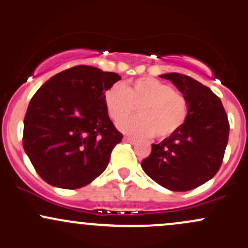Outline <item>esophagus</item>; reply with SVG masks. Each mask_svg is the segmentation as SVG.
<instances>
[{
	"mask_svg": "<svg viewBox=\"0 0 248 248\" xmlns=\"http://www.w3.org/2000/svg\"><path fill=\"white\" fill-rule=\"evenodd\" d=\"M124 141H127V143H130V144H135L136 139L131 138V137H124Z\"/></svg>",
	"mask_w": 248,
	"mask_h": 248,
	"instance_id": "1",
	"label": "esophagus"
}]
</instances>
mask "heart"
Segmentation results:
<instances>
[{"instance_id":"heart-1","label":"heart","mask_w":248,"mask_h":248,"mask_svg":"<svg viewBox=\"0 0 248 248\" xmlns=\"http://www.w3.org/2000/svg\"><path fill=\"white\" fill-rule=\"evenodd\" d=\"M108 115L115 123H121L135 113L139 117L119 124L121 130L136 137L154 136L158 139L174 135L187 118V101L184 94L168 83L140 77L126 83L111 85L103 93Z\"/></svg>"}]
</instances>
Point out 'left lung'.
Instances as JSON below:
<instances>
[{"instance_id": "obj_1", "label": "left lung", "mask_w": 248, "mask_h": 248, "mask_svg": "<svg viewBox=\"0 0 248 248\" xmlns=\"http://www.w3.org/2000/svg\"><path fill=\"white\" fill-rule=\"evenodd\" d=\"M187 101V118L174 135L152 144L141 161L144 172L171 191L197 188L216 176L229 141L230 123L222 103L210 88L178 72L161 75Z\"/></svg>"}]
</instances>
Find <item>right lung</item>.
Here are the masks:
<instances>
[{
  "label": "right lung",
  "mask_w": 248,
  "mask_h": 248,
  "mask_svg": "<svg viewBox=\"0 0 248 248\" xmlns=\"http://www.w3.org/2000/svg\"><path fill=\"white\" fill-rule=\"evenodd\" d=\"M119 79L115 72L77 65L36 91L24 117L23 147L44 182L76 190L107 169L123 135L108 115L103 93Z\"/></svg>",
  "instance_id": "add662e5"
}]
</instances>
